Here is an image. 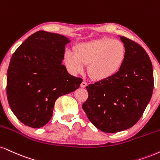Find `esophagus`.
I'll list each match as a JSON object with an SVG mask.
<instances>
[{"instance_id": "1", "label": "esophagus", "mask_w": 160, "mask_h": 160, "mask_svg": "<svg viewBox=\"0 0 160 160\" xmlns=\"http://www.w3.org/2000/svg\"><path fill=\"white\" fill-rule=\"evenodd\" d=\"M86 86H87V82H86V81H82L81 82V84H80V86H81L82 88H85V87H86Z\"/></svg>"}]
</instances>
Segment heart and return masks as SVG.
Segmentation results:
<instances>
[{"label": "heart", "mask_w": 160, "mask_h": 160, "mask_svg": "<svg viewBox=\"0 0 160 160\" xmlns=\"http://www.w3.org/2000/svg\"><path fill=\"white\" fill-rule=\"evenodd\" d=\"M126 57L124 44L109 37L78 44L74 47V53L66 51L64 53L65 65L72 72H81L88 64V74L98 81L115 76L122 68Z\"/></svg>", "instance_id": "obj_1"}]
</instances>
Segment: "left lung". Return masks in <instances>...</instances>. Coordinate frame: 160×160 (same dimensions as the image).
Segmentation results:
<instances>
[{
	"instance_id": "1",
	"label": "left lung",
	"mask_w": 160,
	"mask_h": 160,
	"mask_svg": "<svg viewBox=\"0 0 160 160\" xmlns=\"http://www.w3.org/2000/svg\"><path fill=\"white\" fill-rule=\"evenodd\" d=\"M127 48L121 70L112 78L86 86L82 109L94 126L105 132L132 128L143 114L153 90V66L145 49L120 36Z\"/></svg>"
}]
</instances>
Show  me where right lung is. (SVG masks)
<instances>
[{"label":"right lung","mask_w":160,"mask_h":160,"mask_svg":"<svg viewBox=\"0 0 160 160\" xmlns=\"http://www.w3.org/2000/svg\"><path fill=\"white\" fill-rule=\"evenodd\" d=\"M68 42L60 34L39 30L13 53L7 71V100L17 118L27 126L39 128L48 124L56 100L82 82L62 64Z\"/></svg>","instance_id":"right-lung-1"}]
</instances>
